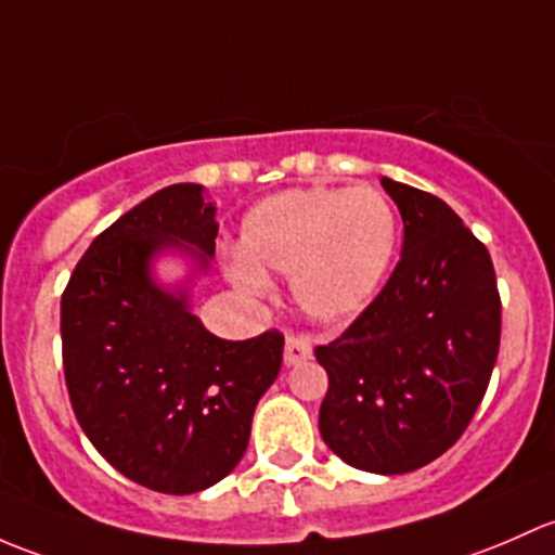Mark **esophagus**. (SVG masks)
I'll return each instance as SVG.
<instances>
[{
    "instance_id": "esophagus-1",
    "label": "esophagus",
    "mask_w": 555,
    "mask_h": 555,
    "mask_svg": "<svg viewBox=\"0 0 555 555\" xmlns=\"http://www.w3.org/2000/svg\"><path fill=\"white\" fill-rule=\"evenodd\" d=\"M310 356H312V345L307 336L299 334V336H288V339H285V352H283L285 365H299V363H305Z\"/></svg>"
}]
</instances>
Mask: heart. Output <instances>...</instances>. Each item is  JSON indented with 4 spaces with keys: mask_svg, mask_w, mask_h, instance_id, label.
Masks as SVG:
<instances>
[{
    "mask_svg": "<svg viewBox=\"0 0 555 555\" xmlns=\"http://www.w3.org/2000/svg\"><path fill=\"white\" fill-rule=\"evenodd\" d=\"M396 210L374 186H307L259 199L240 227V256L227 275L248 296H267V272L291 275L301 310L323 323L356 318L396 256Z\"/></svg>",
    "mask_w": 555,
    "mask_h": 555,
    "instance_id": "b5f03b06",
    "label": "heart"
}]
</instances>
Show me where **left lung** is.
I'll return each mask as SVG.
<instances>
[{
	"mask_svg": "<svg viewBox=\"0 0 555 555\" xmlns=\"http://www.w3.org/2000/svg\"><path fill=\"white\" fill-rule=\"evenodd\" d=\"M403 219L396 272L315 358L328 374L320 436L347 465L401 476L465 433L500 352L489 250L436 194L382 179Z\"/></svg>",
	"mask_w": 555,
	"mask_h": 555,
	"instance_id": "8db88e82",
	"label": "left lung"
}]
</instances>
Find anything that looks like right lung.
<instances>
[{"label":"right lung","instance_id":"1","mask_svg":"<svg viewBox=\"0 0 555 555\" xmlns=\"http://www.w3.org/2000/svg\"><path fill=\"white\" fill-rule=\"evenodd\" d=\"M216 232L203 184L165 186L90 243L61 299L79 427L108 465L163 494H194L235 470L283 363L278 331L230 341L194 315ZM163 258L180 261L179 279L158 278Z\"/></svg>","mask_w":555,"mask_h":555}]
</instances>
